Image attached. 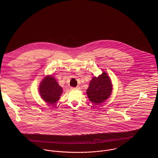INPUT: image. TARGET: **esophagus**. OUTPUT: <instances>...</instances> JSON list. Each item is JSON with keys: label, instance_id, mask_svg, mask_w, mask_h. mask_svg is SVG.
<instances>
[{"label": "esophagus", "instance_id": "1", "mask_svg": "<svg viewBox=\"0 0 158 158\" xmlns=\"http://www.w3.org/2000/svg\"><path fill=\"white\" fill-rule=\"evenodd\" d=\"M71 91H76V90H79L80 89V87L77 86L76 87H71Z\"/></svg>", "mask_w": 158, "mask_h": 158}]
</instances>
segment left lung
I'll return each mask as SVG.
<instances>
[{
  "label": "left lung",
  "mask_w": 158,
  "mask_h": 158,
  "mask_svg": "<svg viewBox=\"0 0 158 158\" xmlns=\"http://www.w3.org/2000/svg\"><path fill=\"white\" fill-rule=\"evenodd\" d=\"M112 84L108 74L103 71L98 77H93L87 89L89 99L95 105H99L107 100L111 95Z\"/></svg>",
  "instance_id": "left-lung-1"
}]
</instances>
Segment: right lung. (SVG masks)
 <instances>
[{"label":"right lung","instance_id":"obj_1","mask_svg":"<svg viewBox=\"0 0 158 158\" xmlns=\"http://www.w3.org/2000/svg\"><path fill=\"white\" fill-rule=\"evenodd\" d=\"M39 92L44 102L52 105L60 99L63 90L53 76L48 75L40 82Z\"/></svg>","mask_w":158,"mask_h":158}]
</instances>
